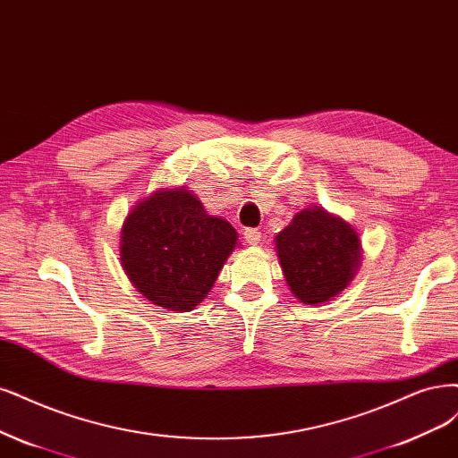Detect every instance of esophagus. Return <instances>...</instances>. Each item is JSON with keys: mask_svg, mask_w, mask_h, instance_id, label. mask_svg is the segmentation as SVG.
<instances>
[{"mask_svg": "<svg viewBox=\"0 0 458 458\" xmlns=\"http://www.w3.org/2000/svg\"><path fill=\"white\" fill-rule=\"evenodd\" d=\"M244 241L248 242V244H251V246H256L259 241H261V231L259 229H254V227H248V229H244Z\"/></svg>", "mask_w": 458, "mask_h": 458, "instance_id": "obj_1", "label": "esophagus"}]
</instances>
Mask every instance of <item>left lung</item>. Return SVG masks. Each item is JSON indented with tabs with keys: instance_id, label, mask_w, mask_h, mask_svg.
Listing matches in <instances>:
<instances>
[{
	"instance_id": "8db88e82",
	"label": "left lung",
	"mask_w": 458,
	"mask_h": 458,
	"mask_svg": "<svg viewBox=\"0 0 458 458\" xmlns=\"http://www.w3.org/2000/svg\"><path fill=\"white\" fill-rule=\"evenodd\" d=\"M275 242L284 278L305 305H322L337 297L360 269L358 233L322 207L297 212Z\"/></svg>"
}]
</instances>
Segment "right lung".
<instances>
[{
  "instance_id": "1",
  "label": "right lung",
  "mask_w": 458,
  "mask_h": 458,
  "mask_svg": "<svg viewBox=\"0 0 458 458\" xmlns=\"http://www.w3.org/2000/svg\"><path fill=\"white\" fill-rule=\"evenodd\" d=\"M236 241L233 225L204 212L187 189H157L124 219L119 256L141 295L187 312L208 295Z\"/></svg>"
}]
</instances>
